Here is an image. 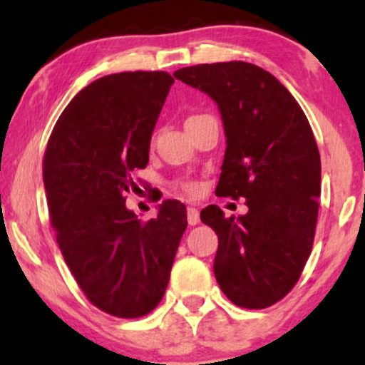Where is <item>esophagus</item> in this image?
Instances as JSON below:
<instances>
[{
  "label": "esophagus",
  "mask_w": 365,
  "mask_h": 365,
  "mask_svg": "<svg viewBox=\"0 0 365 365\" xmlns=\"http://www.w3.org/2000/svg\"><path fill=\"white\" fill-rule=\"evenodd\" d=\"M187 221H188V225H190V226H195L200 221L199 211H197L195 207H188L187 209Z\"/></svg>",
  "instance_id": "1"
}]
</instances>
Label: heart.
<instances>
[{
	"instance_id": "heart-1",
	"label": "heart",
	"mask_w": 365,
	"mask_h": 365,
	"mask_svg": "<svg viewBox=\"0 0 365 365\" xmlns=\"http://www.w3.org/2000/svg\"><path fill=\"white\" fill-rule=\"evenodd\" d=\"M185 188H187V192H190V194H195V192H199V185H197V183H187Z\"/></svg>"
}]
</instances>
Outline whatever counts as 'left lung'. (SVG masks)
Returning a JSON list of instances; mask_svg holds the SVG:
<instances>
[{
  "instance_id": "obj_1",
  "label": "left lung",
  "mask_w": 365,
  "mask_h": 365,
  "mask_svg": "<svg viewBox=\"0 0 365 365\" xmlns=\"http://www.w3.org/2000/svg\"><path fill=\"white\" fill-rule=\"evenodd\" d=\"M175 78L217 104L226 149L216 194L244 197L247 215L200 212L217 235L215 276L238 307L264 309L299 282L311 255L321 158L302 108L278 78L245 61L180 68Z\"/></svg>"
}]
</instances>
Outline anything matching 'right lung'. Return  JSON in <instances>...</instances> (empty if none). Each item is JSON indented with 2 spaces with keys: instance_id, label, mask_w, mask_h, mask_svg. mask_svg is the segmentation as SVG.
Wrapping results in <instances>:
<instances>
[{
  "instance_id": "right-lung-1",
  "label": "right lung",
  "mask_w": 365,
  "mask_h": 365,
  "mask_svg": "<svg viewBox=\"0 0 365 365\" xmlns=\"http://www.w3.org/2000/svg\"><path fill=\"white\" fill-rule=\"evenodd\" d=\"M173 82L166 72L98 78L65 108L46 148L44 188L63 257L87 299L116 317H140L161 302L187 228L178 200H163L149 221L125 206Z\"/></svg>"
}]
</instances>
